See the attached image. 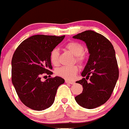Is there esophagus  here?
Wrapping results in <instances>:
<instances>
[{
    "mask_svg": "<svg viewBox=\"0 0 129 129\" xmlns=\"http://www.w3.org/2000/svg\"><path fill=\"white\" fill-rule=\"evenodd\" d=\"M65 82L67 83H69V84H71V85H74V83H75V82H74V81H68V80H65Z\"/></svg>",
    "mask_w": 129,
    "mask_h": 129,
    "instance_id": "obj_1",
    "label": "esophagus"
}]
</instances>
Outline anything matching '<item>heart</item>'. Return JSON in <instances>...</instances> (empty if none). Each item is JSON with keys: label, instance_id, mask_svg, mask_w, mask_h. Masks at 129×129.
Here are the masks:
<instances>
[{"label": "heart", "instance_id": "heart-1", "mask_svg": "<svg viewBox=\"0 0 129 129\" xmlns=\"http://www.w3.org/2000/svg\"><path fill=\"white\" fill-rule=\"evenodd\" d=\"M66 48L76 56L77 62L81 64L85 61V57L83 54L84 52V48L81 44L76 42H70L66 44ZM50 61L54 66H57L59 64V51L57 49H53L51 52ZM77 72L78 67L76 65H74L71 67H59L56 70L55 73L59 77H62L67 80L72 81L75 78Z\"/></svg>", "mask_w": 129, "mask_h": 129}]
</instances>
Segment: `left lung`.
Segmentation results:
<instances>
[{
	"instance_id": "1",
	"label": "left lung",
	"mask_w": 129,
	"mask_h": 129,
	"mask_svg": "<svg viewBox=\"0 0 129 129\" xmlns=\"http://www.w3.org/2000/svg\"><path fill=\"white\" fill-rule=\"evenodd\" d=\"M73 38L85 42L90 54L81 73L85 78L76 81L83 85V92L75 100L84 108L94 109L109 100L119 77L115 50L109 40L94 31H85Z\"/></svg>"
}]
</instances>
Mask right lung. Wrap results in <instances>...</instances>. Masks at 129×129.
<instances>
[{"mask_svg":"<svg viewBox=\"0 0 129 129\" xmlns=\"http://www.w3.org/2000/svg\"><path fill=\"white\" fill-rule=\"evenodd\" d=\"M65 37L35 35L20 43L11 60V81L19 99L30 109L43 110L52 106L57 90L64 79L56 76L41 80L53 72L51 52Z\"/></svg>","mask_w":129,"mask_h":129,"instance_id":"add662e5","label":"right lung"}]
</instances>
